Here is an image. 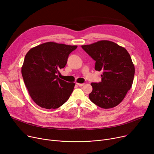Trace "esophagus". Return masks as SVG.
<instances>
[{
    "instance_id": "esophagus-1",
    "label": "esophagus",
    "mask_w": 154,
    "mask_h": 154,
    "mask_svg": "<svg viewBox=\"0 0 154 154\" xmlns=\"http://www.w3.org/2000/svg\"><path fill=\"white\" fill-rule=\"evenodd\" d=\"M76 84H77L79 86H80V87L84 86V84H80V83H78V82H77Z\"/></svg>"
}]
</instances>
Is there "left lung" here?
<instances>
[{
    "label": "left lung",
    "mask_w": 154,
    "mask_h": 154,
    "mask_svg": "<svg viewBox=\"0 0 154 154\" xmlns=\"http://www.w3.org/2000/svg\"><path fill=\"white\" fill-rule=\"evenodd\" d=\"M95 61V69L102 71V81L92 82L90 100L103 109L115 107L132 87L135 74L131 55L123 47L109 40L82 45Z\"/></svg>",
    "instance_id": "obj_1"
}]
</instances>
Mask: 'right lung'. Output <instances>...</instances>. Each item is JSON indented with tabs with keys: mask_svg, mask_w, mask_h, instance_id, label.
Instances as JSON below:
<instances>
[{
	"mask_svg": "<svg viewBox=\"0 0 154 154\" xmlns=\"http://www.w3.org/2000/svg\"><path fill=\"white\" fill-rule=\"evenodd\" d=\"M77 47L48 42L32 48L26 55L22 77L30 97L40 107L59 108L69 99L75 83L64 81L57 74Z\"/></svg>",
	"mask_w": 154,
	"mask_h": 154,
	"instance_id": "obj_1",
	"label": "right lung"
}]
</instances>
